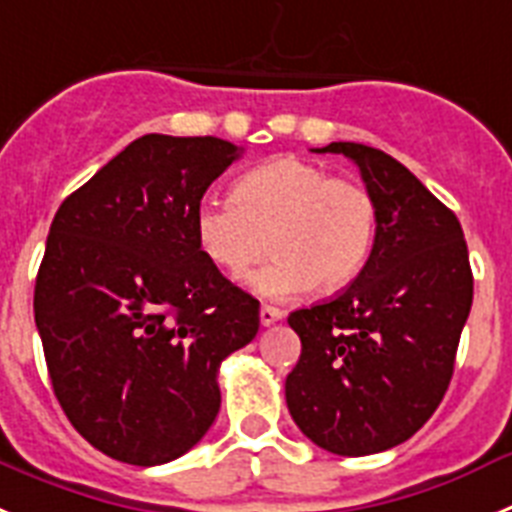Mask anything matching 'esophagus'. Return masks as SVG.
<instances>
[{"mask_svg":"<svg viewBox=\"0 0 512 512\" xmlns=\"http://www.w3.org/2000/svg\"><path fill=\"white\" fill-rule=\"evenodd\" d=\"M283 317H286V314H283V309H278V306H270V304H262L260 306V322H262V327H270V324L281 322Z\"/></svg>","mask_w":512,"mask_h":512,"instance_id":"34e87169","label":"esophagus"}]
</instances>
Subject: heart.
I'll list each match as a JSON object with an SVG mask.
<instances>
[{"label":"heart","instance_id":"b5f03b06","mask_svg":"<svg viewBox=\"0 0 512 512\" xmlns=\"http://www.w3.org/2000/svg\"><path fill=\"white\" fill-rule=\"evenodd\" d=\"M193 234L213 268L242 275L270 250L273 260L250 278L270 299H288L314 283L337 291L366 268L376 239V203L363 185L296 157L244 172L229 201L203 198Z\"/></svg>","mask_w":512,"mask_h":512}]
</instances>
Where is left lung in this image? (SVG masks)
<instances>
[{
    "mask_svg": "<svg viewBox=\"0 0 512 512\" xmlns=\"http://www.w3.org/2000/svg\"><path fill=\"white\" fill-rule=\"evenodd\" d=\"M311 151L358 164L376 239L340 296L288 317L301 358L286 402L319 448L368 456L412 438L451 384L474 296L469 250L456 213L394 157L353 141Z\"/></svg>",
    "mask_w": 512,
    "mask_h": 512,
    "instance_id": "left-lung-1",
    "label": "left lung"
}]
</instances>
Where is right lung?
I'll list each match as a JSON object with an SVG mask.
<instances>
[{
    "label": "right lung",
    "mask_w": 512,
    "mask_h": 512,
    "mask_svg": "<svg viewBox=\"0 0 512 512\" xmlns=\"http://www.w3.org/2000/svg\"><path fill=\"white\" fill-rule=\"evenodd\" d=\"M239 151L146 133L53 216L35 327L61 410L110 459L157 466L188 453L219 415L221 361L260 330V301L193 234L195 206Z\"/></svg>",
    "instance_id": "right-lung-1"
}]
</instances>
